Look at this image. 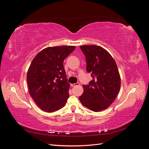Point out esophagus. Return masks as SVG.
<instances>
[{
	"instance_id": "esophagus-1",
	"label": "esophagus",
	"mask_w": 149,
	"mask_h": 149,
	"mask_svg": "<svg viewBox=\"0 0 149 149\" xmlns=\"http://www.w3.org/2000/svg\"><path fill=\"white\" fill-rule=\"evenodd\" d=\"M79 83H74V84H71V86L72 87H75V86H79Z\"/></svg>"
}]
</instances>
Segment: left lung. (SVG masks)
I'll return each instance as SVG.
<instances>
[{
	"label": "left lung",
	"instance_id": "8db88e82",
	"mask_svg": "<svg viewBox=\"0 0 149 149\" xmlns=\"http://www.w3.org/2000/svg\"><path fill=\"white\" fill-rule=\"evenodd\" d=\"M86 57L88 73L93 79L83 85L79 97L82 104L94 112L104 110L115 100L120 91V78L118 66L109 53L100 46L80 47Z\"/></svg>",
	"mask_w": 149,
	"mask_h": 149
}]
</instances>
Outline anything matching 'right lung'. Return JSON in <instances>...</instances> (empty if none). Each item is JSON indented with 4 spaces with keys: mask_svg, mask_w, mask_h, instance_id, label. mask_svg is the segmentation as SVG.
I'll return each mask as SVG.
<instances>
[{
    "mask_svg": "<svg viewBox=\"0 0 149 149\" xmlns=\"http://www.w3.org/2000/svg\"><path fill=\"white\" fill-rule=\"evenodd\" d=\"M74 49V46L48 47L40 52L31 63L26 75L29 93L45 112L61 109L69 97L70 84L63 61Z\"/></svg>",
    "mask_w": 149,
    "mask_h": 149,
    "instance_id": "obj_1",
    "label": "right lung"
}]
</instances>
